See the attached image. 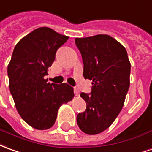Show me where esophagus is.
Returning <instances> with one entry per match:
<instances>
[{
  "label": "esophagus",
  "instance_id": "obj_1",
  "mask_svg": "<svg viewBox=\"0 0 152 152\" xmlns=\"http://www.w3.org/2000/svg\"><path fill=\"white\" fill-rule=\"evenodd\" d=\"M74 94H75L76 96H79L80 92H79V90H78L77 88H74Z\"/></svg>",
  "mask_w": 152,
  "mask_h": 152
}]
</instances>
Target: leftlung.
<instances>
[{"label": "left lung", "mask_w": 152, "mask_h": 152, "mask_svg": "<svg viewBox=\"0 0 152 152\" xmlns=\"http://www.w3.org/2000/svg\"><path fill=\"white\" fill-rule=\"evenodd\" d=\"M84 64L85 79L92 80L91 94L81 93L86 109L76 122L86 134L94 135L109 128L123 109L130 86L131 64L120 43L106 34L76 38Z\"/></svg>", "instance_id": "left-lung-1"}]
</instances>
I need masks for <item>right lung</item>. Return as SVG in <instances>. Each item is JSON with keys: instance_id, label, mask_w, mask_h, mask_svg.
<instances>
[{"instance_id": "obj_1", "label": "right lung", "mask_w": 152, "mask_h": 152, "mask_svg": "<svg viewBox=\"0 0 152 152\" xmlns=\"http://www.w3.org/2000/svg\"><path fill=\"white\" fill-rule=\"evenodd\" d=\"M68 39L48 27L34 29L15 45L7 67L10 91L17 111L38 130L53 127L58 109L74 97L69 85L50 84L44 78L58 49Z\"/></svg>"}]
</instances>
